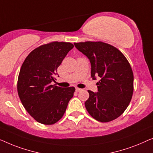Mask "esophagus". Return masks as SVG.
<instances>
[{
    "label": "esophagus",
    "mask_w": 153,
    "mask_h": 153,
    "mask_svg": "<svg viewBox=\"0 0 153 153\" xmlns=\"http://www.w3.org/2000/svg\"><path fill=\"white\" fill-rule=\"evenodd\" d=\"M82 89H80V88H77V87H76V91H77V92H78V91H82Z\"/></svg>",
    "instance_id": "obj_1"
}]
</instances>
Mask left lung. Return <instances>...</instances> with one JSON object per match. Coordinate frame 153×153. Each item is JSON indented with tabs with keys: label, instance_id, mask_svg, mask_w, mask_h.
Segmentation results:
<instances>
[{
	"label": "left lung",
	"instance_id": "1",
	"mask_svg": "<svg viewBox=\"0 0 153 153\" xmlns=\"http://www.w3.org/2000/svg\"><path fill=\"white\" fill-rule=\"evenodd\" d=\"M77 50L89 58L91 77H100L98 92L88 90L85 103L90 115L107 123L119 117L130 104L134 91V76L125 55L116 47L102 42L74 43Z\"/></svg>",
	"mask_w": 153,
	"mask_h": 153
}]
</instances>
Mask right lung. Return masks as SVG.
<instances>
[{
    "label": "right lung",
    "mask_w": 153,
    "mask_h": 153,
    "mask_svg": "<svg viewBox=\"0 0 153 153\" xmlns=\"http://www.w3.org/2000/svg\"><path fill=\"white\" fill-rule=\"evenodd\" d=\"M70 42H53L30 53L21 66L17 91L30 115L44 125H53L63 117L75 87L51 85L62 60L74 48Z\"/></svg>",
    "instance_id": "add662e5"
}]
</instances>
